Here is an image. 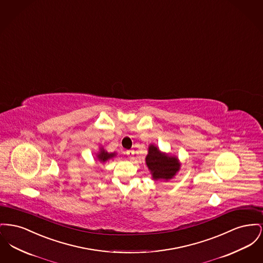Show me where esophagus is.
<instances>
[{
    "label": "esophagus",
    "instance_id": "esophagus-1",
    "mask_svg": "<svg viewBox=\"0 0 263 263\" xmlns=\"http://www.w3.org/2000/svg\"><path fill=\"white\" fill-rule=\"evenodd\" d=\"M125 154H126L128 157H132V156L135 154V152L132 151V149H129V151H126V152H125Z\"/></svg>",
    "mask_w": 263,
    "mask_h": 263
}]
</instances>
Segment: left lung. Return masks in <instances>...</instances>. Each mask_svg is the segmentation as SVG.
Returning a JSON list of instances; mask_svg holds the SVG:
<instances>
[{
  "mask_svg": "<svg viewBox=\"0 0 263 263\" xmlns=\"http://www.w3.org/2000/svg\"><path fill=\"white\" fill-rule=\"evenodd\" d=\"M145 160L155 180L171 179L179 170L180 164L177 158L163 155L154 145L149 146Z\"/></svg>",
  "mask_w": 263,
  "mask_h": 263,
  "instance_id": "left-lung-1",
  "label": "left lung"
}]
</instances>
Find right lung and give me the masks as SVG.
Here are the masks:
<instances>
[{
	"mask_svg": "<svg viewBox=\"0 0 263 263\" xmlns=\"http://www.w3.org/2000/svg\"><path fill=\"white\" fill-rule=\"evenodd\" d=\"M112 156H115V153H108V152H105V151H101L100 154L98 155L99 159H100L101 161H103V162L106 161V160H108V159H110Z\"/></svg>",
	"mask_w": 263,
	"mask_h": 263,
	"instance_id": "add662e5",
	"label": "right lung"
}]
</instances>
